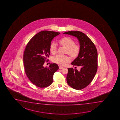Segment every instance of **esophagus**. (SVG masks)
<instances>
[{
    "instance_id": "1",
    "label": "esophagus",
    "mask_w": 120,
    "mask_h": 120,
    "mask_svg": "<svg viewBox=\"0 0 120 120\" xmlns=\"http://www.w3.org/2000/svg\"><path fill=\"white\" fill-rule=\"evenodd\" d=\"M64 68L63 66H59V69H62Z\"/></svg>"
}]
</instances>
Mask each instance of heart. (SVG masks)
I'll use <instances>...</instances> for the list:
<instances>
[{
  "label": "heart",
  "instance_id": "heart-1",
  "mask_svg": "<svg viewBox=\"0 0 120 120\" xmlns=\"http://www.w3.org/2000/svg\"><path fill=\"white\" fill-rule=\"evenodd\" d=\"M60 45L65 47L64 54H68L71 58H77L80 54V47L75 44V41L72 38L65 37L61 38L58 41ZM49 50L52 54H54L57 52V46L54 42H52L50 45ZM70 60L69 58L66 55L58 54L53 57L52 61L60 66H64Z\"/></svg>",
  "mask_w": 120,
  "mask_h": 120
}]
</instances>
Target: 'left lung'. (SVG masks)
Returning <instances> with one entry per match:
<instances>
[{
    "label": "left lung",
    "mask_w": 120,
    "mask_h": 120,
    "mask_svg": "<svg viewBox=\"0 0 120 120\" xmlns=\"http://www.w3.org/2000/svg\"><path fill=\"white\" fill-rule=\"evenodd\" d=\"M64 34L77 37L80 42V54L71 64L80 67V70L68 68L66 80L71 87L81 90L91 82L96 73L98 66L97 50L92 40L82 32L69 31Z\"/></svg>",
    "instance_id": "left-lung-1"
}]
</instances>
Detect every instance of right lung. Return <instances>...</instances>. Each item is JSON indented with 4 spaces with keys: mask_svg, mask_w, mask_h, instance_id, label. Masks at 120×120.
<instances>
[{
    "mask_svg": "<svg viewBox=\"0 0 120 120\" xmlns=\"http://www.w3.org/2000/svg\"><path fill=\"white\" fill-rule=\"evenodd\" d=\"M60 34L41 31L29 40L23 54L25 72L29 80L38 87L45 88L52 84L54 74L59 69L56 64H50L49 67L43 65L49 57L52 40Z\"/></svg>",
    "mask_w": 120,
    "mask_h": 120,
    "instance_id": "obj_1",
    "label": "right lung"
}]
</instances>
